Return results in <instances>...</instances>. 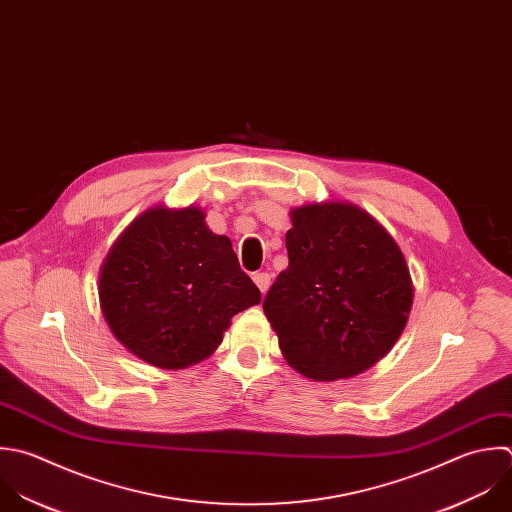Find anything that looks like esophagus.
I'll use <instances>...</instances> for the list:
<instances>
[{"label":"esophagus","mask_w":512,"mask_h":512,"mask_svg":"<svg viewBox=\"0 0 512 512\" xmlns=\"http://www.w3.org/2000/svg\"><path fill=\"white\" fill-rule=\"evenodd\" d=\"M253 281L259 287V291L265 295L269 291V285H271V275L269 273H255Z\"/></svg>","instance_id":"34e87169"}]
</instances>
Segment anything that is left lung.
<instances>
[{"label": "left lung", "mask_w": 512, "mask_h": 512, "mask_svg": "<svg viewBox=\"0 0 512 512\" xmlns=\"http://www.w3.org/2000/svg\"><path fill=\"white\" fill-rule=\"evenodd\" d=\"M289 267L263 311L285 361L313 381L351 379L399 341L413 307L409 265L391 233L347 201L291 209Z\"/></svg>", "instance_id": "left-lung-1"}]
</instances>
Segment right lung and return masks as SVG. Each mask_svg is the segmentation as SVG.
Wrapping results in <instances>:
<instances>
[{
	"label": "right lung",
	"mask_w": 512,
	"mask_h": 512,
	"mask_svg": "<svg viewBox=\"0 0 512 512\" xmlns=\"http://www.w3.org/2000/svg\"><path fill=\"white\" fill-rule=\"evenodd\" d=\"M113 337L147 365L175 371L207 359L233 315L261 303L231 239L201 207H149L117 237L99 271Z\"/></svg>",
	"instance_id": "right-lung-1"
}]
</instances>
